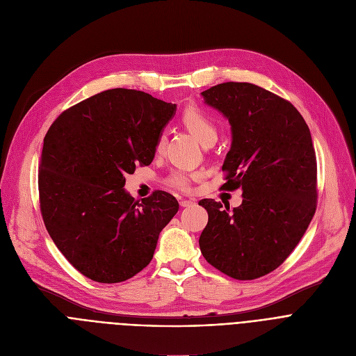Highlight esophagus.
<instances>
[{"label":"esophagus","mask_w":356,"mask_h":356,"mask_svg":"<svg viewBox=\"0 0 356 356\" xmlns=\"http://www.w3.org/2000/svg\"><path fill=\"white\" fill-rule=\"evenodd\" d=\"M193 204H196L193 200H180V206L181 207H188V206H193Z\"/></svg>","instance_id":"obj_1"}]
</instances>
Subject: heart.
Segmentation results:
<instances>
[{
    "label": "heart",
    "mask_w": 356,
    "mask_h": 356,
    "mask_svg": "<svg viewBox=\"0 0 356 356\" xmlns=\"http://www.w3.org/2000/svg\"><path fill=\"white\" fill-rule=\"evenodd\" d=\"M181 120L184 126L196 136V138L202 145L210 143V141H216L219 134L218 124L215 122V118H213L211 114H209L204 108L195 104L187 106L181 114ZM164 138L165 137L161 133L156 141V152H160L163 149ZM197 177V173H192L187 170H175L168 176V179H165V183L179 192L187 193L192 192L193 181Z\"/></svg>",
    "instance_id": "obj_1"
}]
</instances>
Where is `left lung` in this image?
<instances>
[{
	"label": "left lung",
	"mask_w": 356,
	"mask_h": 356,
	"mask_svg": "<svg viewBox=\"0 0 356 356\" xmlns=\"http://www.w3.org/2000/svg\"><path fill=\"white\" fill-rule=\"evenodd\" d=\"M202 96L232 126L222 187H242L243 200L232 211L213 199L199 202L209 215L199 246L213 268L253 280L285 262L315 215L318 169L311 131L291 102L256 84L227 81Z\"/></svg>",
	"instance_id": "left-lung-1"
}]
</instances>
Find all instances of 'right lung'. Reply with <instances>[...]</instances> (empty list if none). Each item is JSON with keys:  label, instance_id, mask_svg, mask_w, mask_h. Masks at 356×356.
<instances>
[{"label": "right lung", "instance_id": "obj_1", "mask_svg": "<svg viewBox=\"0 0 356 356\" xmlns=\"http://www.w3.org/2000/svg\"><path fill=\"white\" fill-rule=\"evenodd\" d=\"M175 110L145 91L111 88L67 108L47 131L41 216L58 250L86 277L124 282L153 259L179 203L163 191L134 200L123 188L124 175L153 161Z\"/></svg>", "mask_w": 356, "mask_h": 356}]
</instances>
